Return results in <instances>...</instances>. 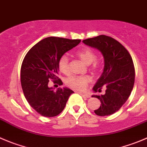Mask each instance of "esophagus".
<instances>
[{"instance_id": "esophagus-1", "label": "esophagus", "mask_w": 147, "mask_h": 147, "mask_svg": "<svg viewBox=\"0 0 147 147\" xmlns=\"http://www.w3.org/2000/svg\"><path fill=\"white\" fill-rule=\"evenodd\" d=\"M79 94H80L82 96L84 97V98H90V96L88 94H85V93H81V92H79Z\"/></svg>"}]
</instances>
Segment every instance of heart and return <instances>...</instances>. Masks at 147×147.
Returning a JSON list of instances; mask_svg holds the SVG:
<instances>
[{"label": "heart", "instance_id": "heart-1", "mask_svg": "<svg viewBox=\"0 0 147 147\" xmlns=\"http://www.w3.org/2000/svg\"><path fill=\"white\" fill-rule=\"evenodd\" d=\"M76 55L86 65L91 64L96 59V55L95 52L89 49H83V50L77 52ZM68 61H69V59L67 55H62L57 63L59 70L64 75H67L69 73ZM98 67V66L96 63H93L90 67V69L92 71H96ZM90 79L88 76H73L68 78L66 80V85L73 90H83L86 88V86L90 82Z\"/></svg>", "mask_w": 147, "mask_h": 147}]
</instances>
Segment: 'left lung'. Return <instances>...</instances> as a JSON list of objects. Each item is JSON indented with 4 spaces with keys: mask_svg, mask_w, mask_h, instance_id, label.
Here are the masks:
<instances>
[{
    "mask_svg": "<svg viewBox=\"0 0 147 147\" xmlns=\"http://www.w3.org/2000/svg\"><path fill=\"white\" fill-rule=\"evenodd\" d=\"M83 42L99 51L105 62L102 74L93 91L100 92L102 88L106 90L104 95L92 96L101 103L94 112L98 116L111 115L125 103L134 88L135 69L132 58L121 43L107 35L88 38Z\"/></svg>",
    "mask_w": 147,
    "mask_h": 147,
    "instance_id": "8db88e82",
    "label": "left lung"
}]
</instances>
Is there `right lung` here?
Listing matches in <instances>:
<instances>
[{
	"label": "right lung",
	"mask_w": 147,
	"mask_h": 147,
	"mask_svg": "<svg viewBox=\"0 0 147 147\" xmlns=\"http://www.w3.org/2000/svg\"><path fill=\"white\" fill-rule=\"evenodd\" d=\"M80 41L49 37L38 42L26 54L21 67L22 88L29 105L40 115L48 117L58 115L74 93L67 87L54 91L48 84L50 79H58L57 63L60 57Z\"/></svg>",
	"instance_id": "right-lung-1"
}]
</instances>
